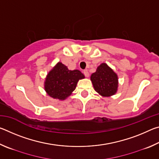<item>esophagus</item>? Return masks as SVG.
Here are the masks:
<instances>
[{"label": "esophagus", "mask_w": 159, "mask_h": 159, "mask_svg": "<svg viewBox=\"0 0 159 159\" xmlns=\"http://www.w3.org/2000/svg\"><path fill=\"white\" fill-rule=\"evenodd\" d=\"M83 74H84L85 77H88V76H89V75H90L89 72L88 71V70H84V71H83Z\"/></svg>", "instance_id": "esophagus-1"}]
</instances>
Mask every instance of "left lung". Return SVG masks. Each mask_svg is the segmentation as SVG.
<instances>
[{"label":"left lung","instance_id":"8db88e82","mask_svg":"<svg viewBox=\"0 0 159 159\" xmlns=\"http://www.w3.org/2000/svg\"><path fill=\"white\" fill-rule=\"evenodd\" d=\"M90 80L96 92L102 96L109 97L116 93L118 76L105 63L98 67L96 72L91 75Z\"/></svg>","mask_w":159,"mask_h":159}]
</instances>
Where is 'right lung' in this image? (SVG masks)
I'll use <instances>...</instances> for the list:
<instances>
[{"label":"right lung","mask_w":159,"mask_h":159,"mask_svg":"<svg viewBox=\"0 0 159 159\" xmlns=\"http://www.w3.org/2000/svg\"><path fill=\"white\" fill-rule=\"evenodd\" d=\"M85 76L79 70L71 71L62 63L59 62L48 74L45 90L51 98L63 99L71 95L77 83Z\"/></svg>","instance_id":"1"}]
</instances>
